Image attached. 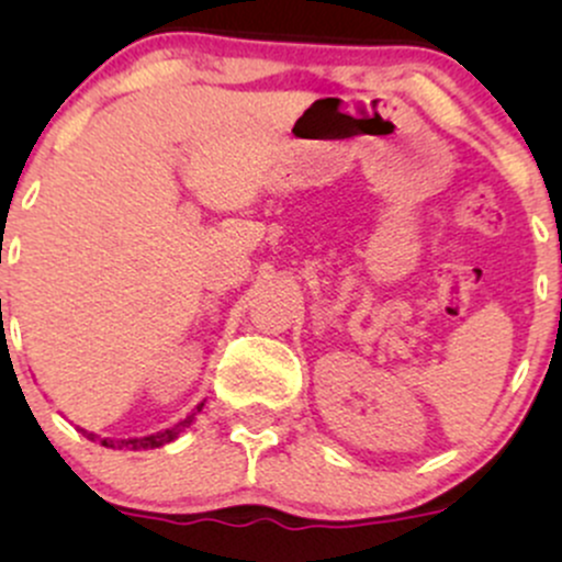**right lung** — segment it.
I'll return each mask as SVG.
<instances>
[{
	"label": "right lung",
	"mask_w": 562,
	"mask_h": 562,
	"mask_svg": "<svg viewBox=\"0 0 562 562\" xmlns=\"http://www.w3.org/2000/svg\"><path fill=\"white\" fill-rule=\"evenodd\" d=\"M203 409V404L198 406L195 412ZM195 412L192 415H187L182 423L173 425V428H166L160 430V434H153V436H145V438H124V441H113V438H102V447H111V449H156V447H164V443H169L182 434V428H187L192 420H195ZM92 436V434H89Z\"/></svg>",
	"instance_id": "add662e5"
}]
</instances>
